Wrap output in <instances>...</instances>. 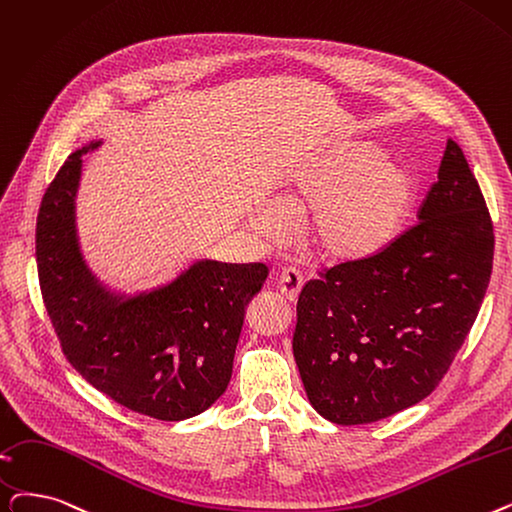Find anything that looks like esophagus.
Instances as JSON below:
<instances>
[{
    "instance_id": "esophagus-1",
    "label": "esophagus",
    "mask_w": 512,
    "mask_h": 512,
    "mask_svg": "<svg viewBox=\"0 0 512 512\" xmlns=\"http://www.w3.org/2000/svg\"><path fill=\"white\" fill-rule=\"evenodd\" d=\"M278 286H280V293L288 301H297L303 288V276L295 268H286L278 276Z\"/></svg>"
}]
</instances>
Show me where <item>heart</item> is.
Listing matches in <instances>:
<instances>
[{"label": "heart", "instance_id": "obj_1", "mask_svg": "<svg viewBox=\"0 0 512 512\" xmlns=\"http://www.w3.org/2000/svg\"><path fill=\"white\" fill-rule=\"evenodd\" d=\"M410 165L387 159L372 142L330 146L305 161L282 192V209L307 217V240L330 263H362L385 253L402 234L418 198ZM249 226L263 242L286 238L288 219L272 203L255 207Z\"/></svg>", "mask_w": 512, "mask_h": 512}]
</instances>
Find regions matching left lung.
Instances as JSON below:
<instances>
[{"instance_id": "obj_1", "label": "left lung", "mask_w": 512, "mask_h": 512, "mask_svg": "<svg viewBox=\"0 0 512 512\" xmlns=\"http://www.w3.org/2000/svg\"><path fill=\"white\" fill-rule=\"evenodd\" d=\"M492 263L490 211L448 140L418 224L379 257L303 286L293 353L309 404L337 425H364L425 399L469 335Z\"/></svg>"}]
</instances>
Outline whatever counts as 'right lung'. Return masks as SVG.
<instances>
[{"label": "right lung", "mask_w": 512, "mask_h": 512, "mask_svg": "<svg viewBox=\"0 0 512 512\" xmlns=\"http://www.w3.org/2000/svg\"><path fill=\"white\" fill-rule=\"evenodd\" d=\"M100 146L75 150L43 194L35 236L43 303L66 360L92 387L138 414L192 418L228 389L247 305L270 272L196 259L146 291L104 284L77 234L81 157Z\"/></svg>", "instance_id": "right-lung-1"}]
</instances>
